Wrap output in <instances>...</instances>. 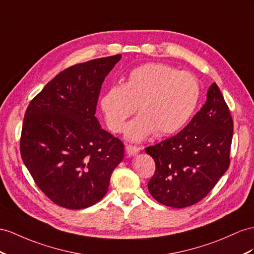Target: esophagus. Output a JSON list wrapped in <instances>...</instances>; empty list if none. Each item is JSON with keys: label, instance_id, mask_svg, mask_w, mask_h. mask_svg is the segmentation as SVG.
<instances>
[{"label": "esophagus", "instance_id": "34e87169", "mask_svg": "<svg viewBox=\"0 0 254 254\" xmlns=\"http://www.w3.org/2000/svg\"><path fill=\"white\" fill-rule=\"evenodd\" d=\"M140 150V148L136 147V146H132V145H127L126 147V151L128 155H131V157H133V155H136Z\"/></svg>", "mask_w": 254, "mask_h": 254}]
</instances>
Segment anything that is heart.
<instances>
[{
  "instance_id": "b5f03b06",
  "label": "heart",
  "mask_w": 254,
  "mask_h": 254,
  "mask_svg": "<svg viewBox=\"0 0 254 254\" xmlns=\"http://www.w3.org/2000/svg\"><path fill=\"white\" fill-rule=\"evenodd\" d=\"M199 95L198 80L189 71L147 63L129 71L123 84L110 86L101 97V108L108 127L120 133L138 107L139 115L127 126V137L140 141L153 133L177 132L194 113Z\"/></svg>"
}]
</instances>
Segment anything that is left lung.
Instances as JSON below:
<instances>
[{
	"label": "left lung",
	"mask_w": 254,
	"mask_h": 254,
	"mask_svg": "<svg viewBox=\"0 0 254 254\" xmlns=\"http://www.w3.org/2000/svg\"><path fill=\"white\" fill-rule=\"evenodd\" d=\"M233 119L216 82L207 101L183 131L147 147L155 172L148 190L160 204L174 208L203 199L230 166Z\"/></svg>",
	"instance_id": "obj_1"
}]
</instances>
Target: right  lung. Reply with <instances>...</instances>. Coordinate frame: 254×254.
I'll list each match as a JSON object with an SVG mask.
<instances>
[{"label": "right lung", "instance_id": "add662e5", "mask_svg": "<svg viewBox=\"0 0 254 254\" xmlns=\"http://www.w3.org/2000/svg\"><path fill=\"white\" fill-rule=\"evenodd\" d=\"M121 55L75 64L29 104L20 153L36 186L58 206L82 209L106 194L125 146L95 115L102 84Z\"/></svg>", "mask_w": 254, "mask_h": 254}]
</instances>
